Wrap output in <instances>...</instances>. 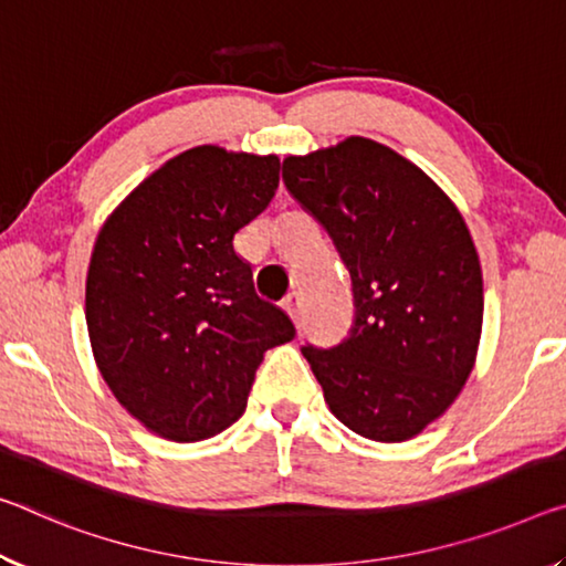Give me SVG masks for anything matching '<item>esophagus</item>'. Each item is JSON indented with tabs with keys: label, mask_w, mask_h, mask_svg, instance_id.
Segmentation results:
<instances>
[{
	"label": "esophagus",
	"mask_w": 566,
	"mask_h": 566,
	"mask_svg": "<svg viewBox=\"0 0 566 566\" xmlns=\"http://www.w3.org/2000/svg\"><path fill=\"white\" fill-rule=\"evenodd\" d=\"M282 307H284L286 315L292 317V322H297V319H300V307H302V297H300V292L286 294L284 302H282Z\"/></svg>",
	"instance_id": "esophagus-1"
}]
</instances>
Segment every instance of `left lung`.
I'll return each instance as SVG.
<instances>
[{"instance_id": "8db88e82", "label": "left lung", "mask_w": 566, "mask_h": 566, "mask_svg": "<svg viewBox=\"0 0 566 566\" xmlns=\"http://www.w3.org/2000/svg\"><path fill=\"white\" fill-rule=\"evenodd\" d=\"M282 178L353 280V335L302 347L325 402L357 436L410 441L476 365L483 276L471 231L426 170L363 136L286 156Z\"/></svg>"}]
</instances>
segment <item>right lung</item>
Returning <instances> with one entry per match:
<instances>
[{
    "label": "right lung",
    "mask_w": 566,
    "mask_h": 566,
    "mask_svg": "<svg viewBox=\"0 0 566 566\" xmlns=\"http://www.w3.org/2000/svg\"><path fill=\"white\" fill-rule=\"evenodd\" d=\"M276 186L274 154L188 148L143 178L95 239L85 282L95 365L166 441H203L239 420L266 349L294 337L234 251Z\"/></svg>",
    "instance_id": "add662e5"
}]
</instances>
